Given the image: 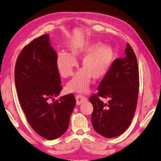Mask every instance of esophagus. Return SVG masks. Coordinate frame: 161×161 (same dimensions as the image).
I'll use <instances>...</instances> for the list:
<instances>
[{
	"label": "esophagus",
	"mask_w": 161,
	"mask_h": 161,
	"mask_svg": "<svg viewBox=\"0 0 161 161\" xmlns=\"http://www.w3.org/2000/svg\"><path fill=\"white\" fill-rule=\"evenodd\" d=\"M76 105H80V104L84 103V102L87 100V99L82 95L77 94V95H76Z\"/></svg>",
	"instance_id": "obj_1"
}]
</instances>
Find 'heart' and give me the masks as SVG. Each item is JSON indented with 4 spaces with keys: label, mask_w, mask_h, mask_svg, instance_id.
<instances>
[{
    "label": "heart",
    "mask_w": 161,
    "mask_h": 161,
    "mask_svg": "<svg viewBox=\"0 0 161 161\" xmlns=\"http://www.w3.org/2000/svg\"><path fill=\"white\" fill-rule=\"evenodd\" d=\"M82 58L81 69L69 81L66 89L69 92H85L90 85L92 78L98 81L105 76L113 67L116 57L114 48L100 42H80L70 47V53L60 52L57 54V67L61 76L69 77L77 66L76 59Z\"/></svg>",
    "instance_id": "obj_1"
}]
</instances>
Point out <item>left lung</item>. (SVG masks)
<instances>
[{"instance_id": "obj_1", "label": "left lung", "mask_w": 161, "mask_h": 161, "mask_svg": "<svg viewBox=\"0 0 161 161\" xmlns=\"http://www.w3.org/2000/svg\"><path fill=\"white\" fill-rule=\"evenodd\" d=\"M126 57L114 60L113 67L98 86L97 94L90 98L94 110L93 128L107 138L120 136L130 126L136 113L139 92L136 56L128 44ZM108 100L103 103L98 98Z\"/></svg>"}]
</instances>
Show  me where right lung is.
I'll list each match as a JSON object with an SVG mask.
<instances>
[{"mask_svg":"<svg viewBox=\"0 0 161 161\" xmlns=\"http://www.w3.org/2000/svg\"><path fill=\"white\" fill-rule=\"evenodd\" d=\"M57 57L49 36L45 34L23 48L15 67V84L23 111L34 130L48 140L67 130L76 104L72 94L51 103L62 90Z\"/></svg>","mask_w":161,"mask_h":161,"instance_id":"right-lung-1","label":"right lung"}]
</instances>
